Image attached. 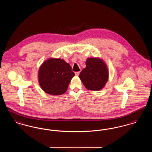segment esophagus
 I'll use <instances>...</instances> for the list:
<instances>
[{
	"label": "esophagus",
	"instance_id": "esophagus-1",
	"mask_svg": "<svg viewBox=\"0 0 152 152\" xmlns=\"http://www.w3.org/2000/svg\"><path fill=\"white\" fill-rule=\"evenodd\" d=\"M75 75L77 76L79 75L80 72H75Z\"/></svg>",
	"mask_w": 152,
	"mask_h": 152
}]
</instances>
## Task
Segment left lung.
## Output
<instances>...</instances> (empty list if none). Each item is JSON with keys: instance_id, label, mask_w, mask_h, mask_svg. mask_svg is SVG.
Segmentation results:
<instances>
[{"instance_id": "obj_1", "label": "left lung", "mask_w": 152, "mask_h": 152, "mask_svg": "<svg viewBox=\"0 0 152 152\" xmlns=\"http://www.w3.org/2000/svg\"><path fill=\"white\" fill-rule=\"evenodd\" d=\"M86 67L80 73V79L88 90L102 89L108 80L109 71L105 61L99 58H88Z\"/></svg>"}]
</instances>
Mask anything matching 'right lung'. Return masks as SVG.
<instances>
[{"instance_id": "right-lung-1", "label": "right lung", "mask_w": 152, "mask_h": 152, "mask_svg": "<svg viewBox=\"0 0 152 152\" xmlns=\"http://www.w3.org/2000/svg\"><path fill=\"white\" fill-rule=\"evenodd\" d=\"M74 76L71 65L63 59L50 58L40 65L38 72V81L45 93L59 96L67 91Z\"/></svg>"}]
</instances>
